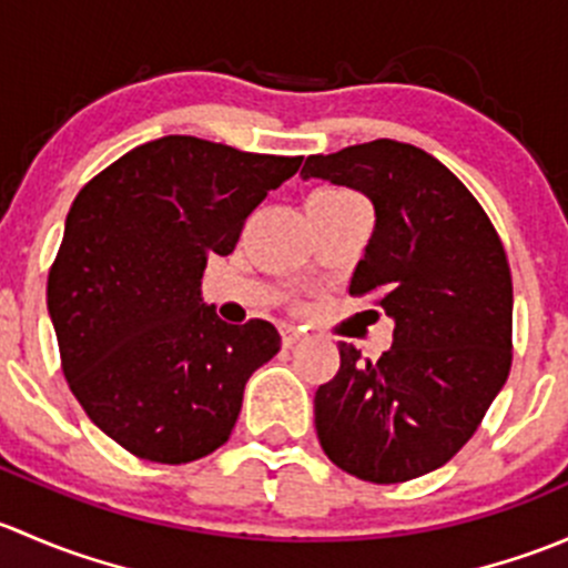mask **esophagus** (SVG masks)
Masks as SVG:
<instances>
[{
	"label": "esophagus",
	"instance_id": "34e87169",
	"mask_svg": "<svg viewBox=\"0 0 568 568\" xmlns=\"http://www.w3.org/2000/svg\"><path fill=\"white\" fill-rule=\"evenodd\" d=\"M280 335H283V346H285V348L296 346V343L302 341V332L296 329V326H291V324L280 326Z\"/></svg>",
	"mask_w": 568,
	"mask_h": 568
}]
</instances>
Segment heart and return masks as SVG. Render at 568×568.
<instances>
[{
    "instance_id": "obj_1",
    "label": "heart",
    "mask_w": 568,
    "mask_h": 568,
    "mask_svg": "<svg viewBox=\"0 0 568 568\" xmlns=\"http://www.w3.org/2000/svg\"><path fill=\"white\" fill-rule=\"evenodd\" d=\"M318 194H329V197H354V194L341 192V189H324V192H318Z\"/></svg>"
}]
</instances>
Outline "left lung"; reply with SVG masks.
<instances>
[{"instance_id": "left-lung-1", "label": "left lung", "mask_w": 568, "mask_h": 568, "mask_svg": "<svg viewBox=\"0 0 568 568\" xmlns=\"http://www.w3.org/2000/svg\"><path fill=\"white\" fill-rule=\"evenodd\" d=\"M302 178L363 192L374 233L352 274L376 296L393 346L341 368L316 393L324 454L371 484H400L454 459L511 371V268L469 189L432 153L395 140L307 156Z\"/></svg>"}]
</instances>
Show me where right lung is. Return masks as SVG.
<instances>
[{
  "label": "right lung",
  "mask_w": 568,
  "mask_h": 568,
  "mask_svg": "<svg viewBox=\"0 0 568 568\" xmlns=\"http://www.w3.org/2000/svg\"><path fill=\"white\" fill-rule=\"evenodd\" d=\"M300 164L170 134L73 200L45 302L71 393L129 454L186 464L231 437L244 385L280 352V332L261 318L225 324L200 280Z\"/></svg>",
  "instance_id": "1"
}]
</instances>
